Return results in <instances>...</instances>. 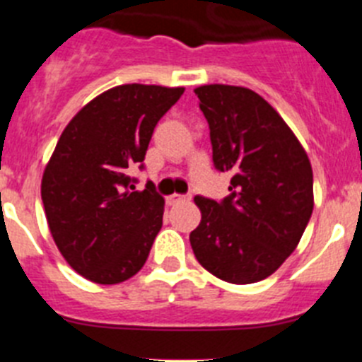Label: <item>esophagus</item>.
<instances>
[{
    "instance_id": "obj_1",
    "label": "esophagus",
    "mask_w": 362,
    "mask_h": 362,
    "mask_svg": "<svg viewBox=\"0 0 362 362\" xmlns=\"http://www.w3.org/2000/svg\"><path fill=\"white\" fill-rule=\"evenodd\" d=\"M188 199H192V196H177V194H174V196H168V197H166V201H168V204L179 203V201H188Z\"/></svg>"
}]
</instances>
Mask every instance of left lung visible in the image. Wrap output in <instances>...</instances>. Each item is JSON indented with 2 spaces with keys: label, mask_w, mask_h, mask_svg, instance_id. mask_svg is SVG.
<instances>
[{
  "label": "left lung",
  "mask_w": 362,
  "mask_h": 362,
  "mask_svg": "<svg viewBox=\"0 0 362 362\" xmlns=\"http://www.w3.org/2000/svg\"><path fill=\"white\" fill-rule=\"evenodd\" d=\"M210 127L214 166L228 172L230 196H196L201 223L190 233L204 270L232 284L267 279L297 248L313 210L306 150L277 110L250 88L197 86Z\"/></svg>",
  "instance_id": "left-lung-1"
}]
</instances>
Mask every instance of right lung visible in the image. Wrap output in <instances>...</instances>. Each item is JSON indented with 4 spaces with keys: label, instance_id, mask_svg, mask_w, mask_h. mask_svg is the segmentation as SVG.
<instances>
[{
    "label": "right lung",
    "instance_id": "add662e5",
    "mask_svg": "<svg viewBox=\"0 0 362 362\" xmlns=\"http://www.w3.org/2000/svg\"><path fill=\"white\" fill-rule=\"evenodd\" d=\"M183 86H114L63 130L41 179L57 250L79 276L117 284L141 270L161 230L165 199L152 183L136 190L129 168L143 163L158 121Z\"/></svg>",
    "mask_w": 362,
    "mask_h": 362
}]
</instances>
